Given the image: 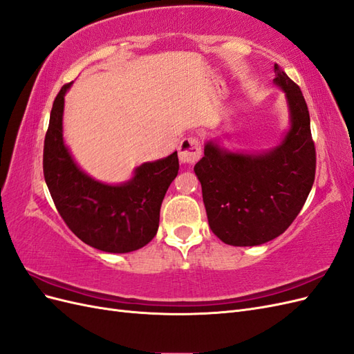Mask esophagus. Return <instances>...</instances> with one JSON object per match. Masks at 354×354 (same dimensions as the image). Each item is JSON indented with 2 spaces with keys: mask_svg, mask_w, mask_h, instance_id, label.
<instances>
[{
  "mask_svg": "<svg viewBox=\"0 0 354 354\" xmlns=\"http://www.w3.org/2000/svg\"><path fill=\"white\" fill-rule=\"evenodd\" d=\"M202 155V143L201 138L196 136L185 137L178 147V158L181 162L195 164Z\"/></svg>",
  "mask_w": 354,
  "mask_h": 354,
  "instance_id": "34e87169",
  "label": "esophagus"
}]
</instances>
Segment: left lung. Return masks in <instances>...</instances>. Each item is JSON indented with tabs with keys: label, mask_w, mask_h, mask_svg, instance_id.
Segmentation results:
<instances>
[{
	"label": "left lung",
	"mask_w": 354,
	"mask_h": 354,
	"mask_svg": "<svg viewBox=\"0 0 354 354\" xmlns=\"http://www.w3.org/2000/svg\"><path fill=\"white\" fill-rule=\"evenodd\" d=\"M274 73L291 112L282 145L245 155L209 142L194 168L209 227L227 245L254 246L279 236L297 218L315 181L316 149L304 95L277 63Z\"/></svg>",
	"instance_id": "left-lung-1"
}]
</instances>
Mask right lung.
I'll return each instance as SVG.
<instances>
[{
	"instance_id": "obj_1",
	"label": "right lung",
	"mask_w": 354,
	"mask_h": 354,
	"mask_svg": "<svg viewBox=\"0 0 354 354\" xmlns=\"http://www.w3.org/2000/svg\"><path fill=\"white\" fill-rule=\"evenodd\" d=\"M69 87L71 82L63 85L53 102L44 140L42 169L53 202L84 243L104 252L140 250L158 232L160 203L178 173L177 152L140 165L121 186L93 180L73 162L63 143V97Z\"/></svg>"
}]
</instances>
